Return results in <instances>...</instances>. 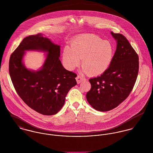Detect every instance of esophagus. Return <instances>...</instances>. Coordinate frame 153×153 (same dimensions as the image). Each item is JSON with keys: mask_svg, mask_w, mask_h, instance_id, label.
I'll return each instance as SVG.
<instances>
[{"mask_svg": "<svg viewBox=\"0 0 153 153\" xmlns=\"http://www.w3.org/2000/svg\"><path fill=\"white\" fill-rule=\"evenodd\" d=\"M84 79V78L83 77H82L81 75H78L77 77L76 78V81H77V83H78V84L81 83Z\"/></svg>", "mask_w": 153, "mask_h": 153, "instance_id": "esophagus-1", "label": "esophagus"}]
</instances>
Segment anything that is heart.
<instances>
[{
    "instance_id": "b5f03b06",
    "label": "heart",
    "mask_w": 153,
    "mask_h": 153,
    "mask_svg": "<svg viewBox=\"0 0 153 153\" xmlns=\"http://www.w3.org/2000/svg\"><path fill=\"white\" fill-rule=\"evenodd\" d=\"M63 51V62L67 69L73 70L80 65L82 71L90 76L103 74L109 67L114 55V49L108 41H103L93 34H83L75 38Z\"/></svg>"
}]
</instances>
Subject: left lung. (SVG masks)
Here are the masks:
<instances>
[{"instance_id":"left-lung-1","label":"left lung","mask_w":153,"mask_h":153,"mask_svg":"<svg viewBox=\"0 0 153 153\" xmlns=\"http://www.w3.org/2000/svg\"><path fill=\"white\" fill-rule=\"evenodd\" d=\"M117 49L108 68L101 75L91 78L87 100L94 109L108 111L124 101L131 93L138 74L139 59L127 39L111 32Z\"/></svg>"}]
</instances>
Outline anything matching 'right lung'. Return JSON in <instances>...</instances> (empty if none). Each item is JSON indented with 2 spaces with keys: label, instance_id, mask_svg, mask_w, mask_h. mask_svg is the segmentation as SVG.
<instances>
[{
  "label": "right lung",
  "instance_id": "right-lung-1",
  "mask_svg": "<svg viewBox=\"0 0 153 153\" xmlns=\"http://www.w3.org/2000/svg\"><path fill=\"white\" fill-rule=\"evenodd\" d=\"M28 50L48 53L39 71L28 70L22 65V56ZM59 56L60 46L38 33L25 38L10 57L9 71L17 94L27 106L45 115L61 109L68 92L76 84L77 75L64 68Z\"/></svg>",
  "mask_w": 153,
  "mask_h": 153
}]
</instances>
